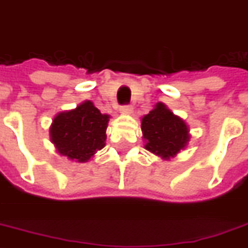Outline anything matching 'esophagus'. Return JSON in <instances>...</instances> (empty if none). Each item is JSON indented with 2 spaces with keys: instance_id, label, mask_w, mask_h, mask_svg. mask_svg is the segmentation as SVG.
Here are the masks:
<instances>
[{
  "instance_id": "obj_1",
  "label": "esophagus",
  "mask_w": 248,
  "mask_h": 248,
  "mask_svg": "<svg viewBox=\"0 0 248 248\" xmlns=\"http://www.w3.org/2000/svg\"><path fill=\"white\" fill-rule=\"evenodd\" d=\"M120 111H122L123 113H132L133 107H132V106H123L122 108H120Z\"/></svg>"
}]
</instances>
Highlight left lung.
I'll return each mask as SVG.
<instances>
[{"label": "left lung", "mask_w": 248, "mask_h": 248, "mask_svg": "<svg viewBox=\"0 0 248 248\" xmlns=\"http://www.w3.org/2000/svg\"><path fill=\"white\" fill-rule=\"evenodd\" d=\"M141 131L145 149L165 161L184 150L191 137L183 119L174 115L161 102L141 119Z\"/></svg>", "instance_id": "left-lung-1"}]
</instances>
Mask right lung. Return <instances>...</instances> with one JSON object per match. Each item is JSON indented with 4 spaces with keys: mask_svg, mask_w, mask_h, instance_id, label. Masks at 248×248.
<instances>
[{
    "mask_svg": "<svg viewBox=\"0 0 248 248\" xmlns=\"http://www.w3.org/2000/svg\"><path fill=\"white\" fill-rule=\"evenodd\" d=\"M108 122L109 115L100 113L93 102L85 100L74 109L53 117L49 128L51 142L59 154L83 163L104 148Z\"/></svg>",
    "mask_w": 248,
    "mask_h": 248,
    "instance_id": "obj_1",
    "label": "right lung"
}]
</instances>
